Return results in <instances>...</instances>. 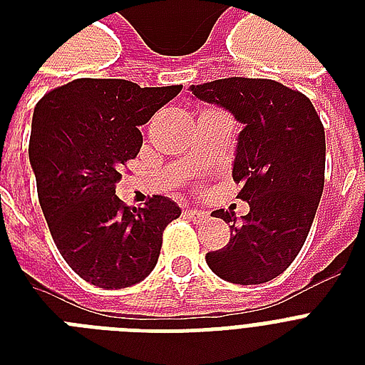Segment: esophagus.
<instances>
[{"label": "esophagus", "instance_id": "obj_1", "mask_svg": "<svg viewBox=\"0 0 365 365\" xmlns=\"http://www.w3.org/2000/svg\"><path fill=\"white\" fill-rule=\"evenodd\" d=\"M183 214H185V216H187L191 222H197V223L205 222L206 217H208V214H206V212H202V210H185Z\"/></svg>", "mask_w": 365, "mask_h": 365}]
</instances>
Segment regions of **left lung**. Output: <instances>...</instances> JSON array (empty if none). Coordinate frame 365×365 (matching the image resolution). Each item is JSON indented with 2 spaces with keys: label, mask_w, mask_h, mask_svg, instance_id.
I'll list each match as a JSON object with an SVG mask.
<instances>
[{
  "label": "left lung",
  "mask_w": 365,
  "mask_h": 365,
  "mask_svg": "<svg viewBox=\"0 0 365 365\" xmlns=\"http://www.w3.org/2000/svg\"><path fill=\"white\" fill-rule=\"evenodd\" d=\"M199 100L222 106L242 123L233 180L250 212H212L231 223L227 246L206 254L217 277L233 284H263L282 274L311 231L324 191L326 134L305 94L272 79L227 77L193 85Z\"/></svg>",
  "instance_id": "obj_1"
}]
</instances>
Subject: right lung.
Returning <instances> with one entry per match:
<instances>
[{"label":"right lung","mask_w":365,"mask_h":365,"mask_svg":"<svg viewBox=\"0 0 365 365\" xmlns=\"http://www.w3.org/2000/svg\"><path fill=\"white\" fill-rule=\"evenodd\" d=\"M180 91L81 77L45 94L34 110L28 155L43 216L66 263L98 288L148 277L163 231L182 214L168 197L128 208L115 195L123 166L142 148L140 126Z\"/></svg>","instance_id":"add662e5"}]
</instances>
